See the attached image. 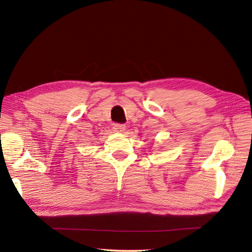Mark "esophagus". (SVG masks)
<instances>
[{
    "instance_id": "1",
    "label": "esophagus",
    "mask_w": 252,
    "mask_h": 252,
    "mask_svg": "<svg viewBox=\"0 0 252 252\" xmlns=\"http://www.w3.org/2000/svg\"><path fill=\"white\" fill-rule=\"evenodd\" d=\"M113 131L119 132V133H122V132L126 131V126L125 125H114Z\"/></svg>"
}]
</instances>
